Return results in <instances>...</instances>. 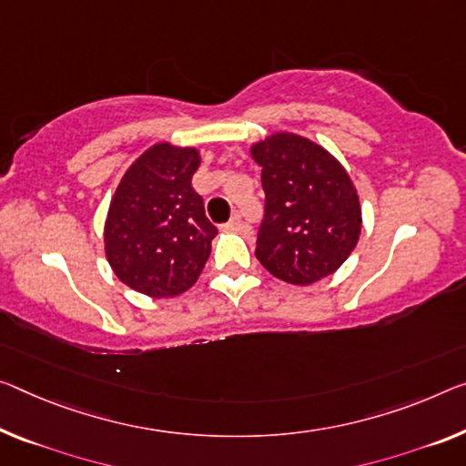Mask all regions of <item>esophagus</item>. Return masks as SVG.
<instances>
[{
	"label": "esophagus",
	"mask_w": 466,
	"mask_h": 466,
	"mask_svg": "<svg viewBox=\"0 0 466 466\" xmlns=\"http://www.w3.org/2000/svg\"><path fill=\"white\" fill-rule=\"evenodd\" d=\"M246 227L243 225V220L239 218V214H235V217L228 220L227 225H223V231H228V233H235V231H241V228Z\"/></svg>",
	"instance_id": "obj_1"
}]
</instances>
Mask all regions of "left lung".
<instances>
[{"label": "left lung", "instance_id": "8db88e82", "mask_svg": "<svg viewBox=\"0 0 466 466\" xmlns=\"http://www.w3.org/2000/svg\"><path fill=\"white\" fill-rule=\"evenodd\" d=\"M267 193L256 258L270 275L312 285L354 252L362 208L348 170L302 135L279 131L249 147Z\"/></svg>", "mask_w": 466, "mask_h": 466}]
</instances>
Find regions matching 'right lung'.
<instances>
[{"instance_id": "add662e5", "label": "right lung", "mask_w": 466, "mask_h": 466, "mask_svg": "<svg viewBox=\"0 0 466 466\" xmlns=\"http://www.w3.org/2000/svg\"><path fill=\"white\" fill-rule=\"evenodd\" d=\"M202 156L170 141L147 147L120 178L104 225L110 268L149 298L187 291L208 260L217 235L191 187Z\"/></svg>"}]
</instances>
